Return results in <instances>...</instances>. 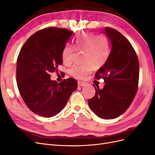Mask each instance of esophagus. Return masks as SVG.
Listing matches in <instances>:
<instances>
[{
  "label": "esophagus",
  "instance_id": "esophagus-1",
  "mask_svg": "<svg viewBox=\"0 0 155 155\" xmlns=\"http://www.w3.org/2000/svg\"><path fill=\"white\" fill-rule=\"evenodd\" d=\"M85 85H86V83L85 82L78 81V86L79 87H85Z\"/></svg>",
  "mask_w": 155,
  "mask_h": 155
}]
</instances>
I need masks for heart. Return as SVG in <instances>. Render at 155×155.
Instances as JSON below:
<instances>
[{"label": "heart", "instance_id": "b5f03b06", "mask_svg": "<svg viewBox=\"0 0 155 155\" xmlns=\"http://www.w3.org/2000/svg\"><path fill=\"white\" fill-rule=\"evenodd\" d=\"M75 47L78 51H84V61L82 64H75L70 68L71 76L78 79L85 78L95 68L104 65L110 54V41L105 35H96L90 33L78 37L75 41ZM75 48L67 45L62 51V59L64 64L70 65L74 61Z\"/></svg>", "mask_w": 155, "mask_h": 155}]
</instances>
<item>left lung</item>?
I'll return each instance as SVG.
<instances>
[{
	"label": "left lung",
	"instance_id": "8db88e82",
	"mask_svg": "<svg viewBox=\"0 0 155 155\" xmlns=\"http://www.w3.org/2000/svg\"><path fill=\"white\" fill-rule=\"evenodd\" d=\"M104 33L110 43V51L95 77L104 79L105 85L100 89L93 85L95 96L88 103L98 117L109 120L124 113L133 102L138 91L139 62L132 45L121 33L109 27Z\"/></svg>",
	"mask_w": 155,
	"mask_h": 155
}]
</instances>
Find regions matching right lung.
Here are the masks:
<instances>
[{"mask_svg":"<svg viewBox=\"0 0 155 155\" xmlns=\"http://www.w3.org/2000/svg\"><path fill=\"white\" fill-rule=\"evenodd\" d=\"M72 34L60 28L41 30L29 37L18 54V91L26 106L37 115L50 118L58 114L78 88L75 79L58 83L50 75L63 64L62 51Z\"/></svg>","mask_w":155,"mask_h":155,"instance_id":"1","label":"right lung"}]
</instances>
